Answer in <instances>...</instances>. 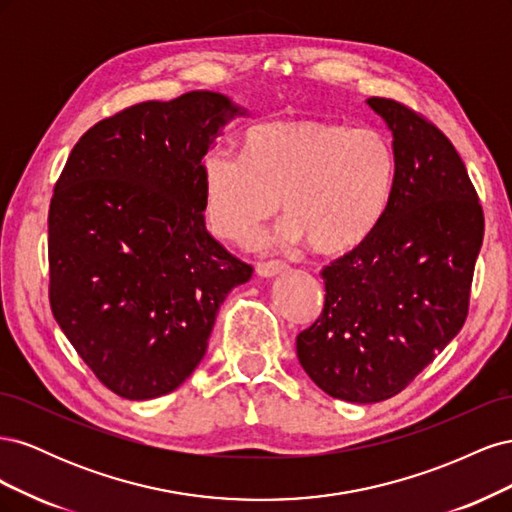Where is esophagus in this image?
<instances>
[{"label":"esophagus","instance_id":"1","mask_svg":"<svg viewBox=\"0 0 512 512\" xmlns=\"http://www.w3.org/2000/svg\"><path fill=\"white\" fill-rule=\"evenodd\" d=\"M284 269H288L284 260H265V262H258V265H256V273L262 275V277H273L277 273H282Z\"/></svg>","mask_w":512,"mask_h":512}]
</instances>
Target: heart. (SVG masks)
I'll list each match as a JSON object with an SVG mask.
<instances>
[{
    "label": "heart",
    "mask_w": 512,
    "mask_h": 512,
    "mask_svg": "<svg viewBox=\"0 0 512 512\" xmlns=\"http://www.w3.org/2000/svg\"><path fill=\"white\" fill-rule=\"evenodd\" d=\"M397 175L380 130L342 121H269L245 136L243 158L211 151L203 160L205 215L215 235L247 245L280 207L286 237L318 254L361 245L389 205Z\"/></svg>",
    "instance_id": "b5f03b06"
}]
</instances>
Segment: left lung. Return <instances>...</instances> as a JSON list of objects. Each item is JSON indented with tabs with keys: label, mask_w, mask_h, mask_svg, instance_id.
<instances>
[{
	"label": "left lung",
	"mask_w": 512,
	"mask_h": 512,
	"mask_svg": "<svg viewBox=\"0 0 512 512\" xmlns=\"http://www.w3.org/2000/svg\"><path fill=\"white\" fill-rule=\"evenodd\" d=\"M367 104L393 132L395 188L374 232L320 271L324 309L297 335L307 376L352 404L404 391L461 331L485 237L483 207L448 136L397 100Z\"/></svg>",
	"instance_id": "left-lung-1"
}]
</instances>
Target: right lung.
Here are the masks:
<instances>
[{"mask_svg": "<svg viewBox=\"0 0 512 512\" xmlns=\"http://www.w3.org/2000/svg\"><path fill=\"white\" fill-rule=\"evenodd\" d=\"M237 106L213 91L138 102L74 145L49 207V301L108 391L153 399L203 359L254 269L205 226L203 160Z\"/></svg>", "mask_w": 512, "mask_h": 512, "instance_id": "obj_1", "label": "right lung"}]
</instances>
